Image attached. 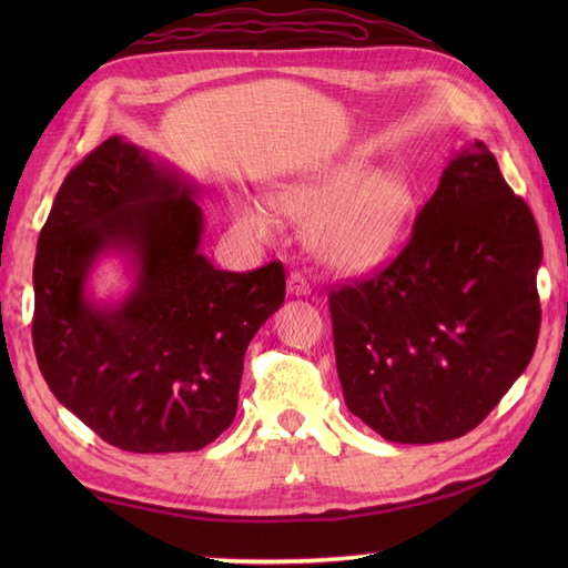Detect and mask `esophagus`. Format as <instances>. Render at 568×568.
I'll list each match as a JSON object with an SVG mask.
<instances>
[{"label": "esophagus", "instance_id": "1", "mask_svg": "<svg viewBox=\"0 0 568 568\" xmlns=\"http://www.w3.org/2000/svg\"><path fill=\"white\" fill-rule=\"evenodd\" d=\"M287 293L295 295V297H305L310 295V283L307 277L300 273V271H293L291 275H287Z\"/></svg>", "mask_w": 568, "mask_h": 568}]
</instances>
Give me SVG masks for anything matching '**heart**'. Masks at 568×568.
<instances>
[{"label":"heart","instance_id":"b5f03b06","mask_svg":"<svg viewBox=\"0 0 568 568\" xmlns=\"http://www.w3.org/2000/svg\"><path fill=\"white\" fill-rule=\"evenodd\" d=\"M277 204L310 224V246L336 273H368L388 261L405 239L417 210L415 190L400 173H378L364 159H346L293 180ZM234 214L244 232L265 239L275 232L268 204L239 197Z\"/></svg>","mask_w":568,"mask_h":568}]
</instances>
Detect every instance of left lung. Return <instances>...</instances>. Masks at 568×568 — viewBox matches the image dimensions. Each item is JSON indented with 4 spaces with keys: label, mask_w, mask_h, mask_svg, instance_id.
Masks as SVG:
<instances>
[{
    "label": "left lung",
    "mask_w": 568,
    "mask_h": 568,
    "mask_svg": "<svg viewBox=\"0 0 568 568\" xmlns=\"http://www.w3.org/2000/svg\"><path fill=\"white\" fill-rule=\"evenodd\" d=\"M541 239L484 141L458 151L388 268L329 293L346 407L397 444L464 437L539 336Z\"/></svg>",
    "instance_id": "8db88e82"
}]
</instances>
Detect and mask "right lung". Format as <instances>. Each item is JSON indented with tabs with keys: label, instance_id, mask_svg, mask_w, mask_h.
<instances>
[{
	"label": "right lung",
	"instance_id": "1",
	"mask_svg": "<svg viewBox=\"0 0 568 568\" xmlns=\"http://www.w3.org/2000/svg\"><path fill=\"white\" fill-rule=\"evenodd\" d=\"M197 187L112 136L72 168L33 261V352L48 388L106 444L197 452L232 425L244 354L283 305L285 271H220L200 253ZM138 283L116 306L83 293L102 252Z\"/></svg>",
	"mask_w": 568,
	"mask_h": 568
}]
</instances>
